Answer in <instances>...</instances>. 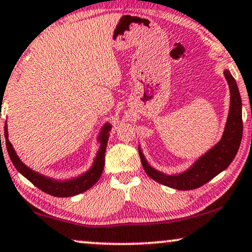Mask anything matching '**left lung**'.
I'll use <instances>...</instances> for the list:
<instances>
[{"label":"left lung","instance_id":"8db88e82","mask_svg":"<svg viewBox=\"0 0 252 252\" xmlns=\"http://www.w3.org/2000/svg\"><path fill=\"white\" fill-rule=\"evenodd\" d=\"M224 73L231 89V107L220 141L208 153L198 158L192 168L177 176H166L154 170L148 165L143 153L139 151L140 161L145 172L155 182L179 190L195 189L210 182L214 177L227 168L234 160L242 139V101L235 79L229 73V70H225Z\"/></svg>","mask_w":252,"mask_h":252}]
</instances>
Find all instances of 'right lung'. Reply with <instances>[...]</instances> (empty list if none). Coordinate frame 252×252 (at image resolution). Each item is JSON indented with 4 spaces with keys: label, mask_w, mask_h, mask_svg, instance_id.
<instances>
[{
    "label": "right lung",
    "mask_w": 252,
    "mask_h": 252,
    "mask_svg": "<svg viewBox=\"0 0 252 252\" xmlns=\"http://www.w3.org/2000/svg\"><path fill=\"white\" fill-rule=\"evenodd\" d=\"M111 131V125L107 123L102 127L101 136L99 139H100V150L98 151L97 158H95L94 165L92 168L84 173L79 178L68 180V182H56V180H52L50 178H47V177L38 175L37 172L33 171L30 168H27L26 165L24 164L23 162L19 160V158L17 157L15 150H13L11 143H10L8 139V131H6V125L4 127V137H5V145L6 150H8L9 157L11 158L13 165L16 166V169L21 173V175L26 177V178L30 180V182L43 190L44 193L50 194V195L58 196V197H67V196H73L77 195V194L86 192L94 185L95 183L98 182V179L100 178L102 170H104L105 165V152H106V146H107V140H108V132ZM1 136V133H0Z\"/></svg>",
    "instance_id": "obj_1"
}]
</instances>
